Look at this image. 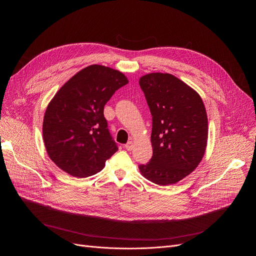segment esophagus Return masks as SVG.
Returning <instances> with one entry per match:
<instances>
[{
	"label": "esophagus",
	"mask_w": 256,
	"mask_h": 256,
	"mask_svg": "<svg viewBox=\"0 0 256 256\" xmlns=\"http://www.w3.org/2000/svg\"><path fill=\"white\" fill-rule=\"evenodd\" d=\"M124 148H126V150H128V151H132V148H134L132 142V140L124 144Z\"/></svg>",
	"instance_id": "obj_1"
}]
</instances>
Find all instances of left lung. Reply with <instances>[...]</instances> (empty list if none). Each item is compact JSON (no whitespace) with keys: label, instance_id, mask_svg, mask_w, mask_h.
Segmentation results:
<instances>
[{"label":"left lung","instance_id":"8db88e82","mask_svg":"<svg viewBox=\"0 0 256 256\" xmlns=\"http://www.w3.org/2000/svg\"><path fill=\"white\" fill-rule=\"evenodd\" d=\"M138 84L152 114L153 156L138 166L159 186L174 184L200 164L208 140V116L200 96L170 74L152 72Z\"/></svg>","mask_w":256,"mask_h":256}]
</instances>
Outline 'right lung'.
<instances>
[{
	"mask_svg": "<svg viewBox=\"0 0 256 256\" xmlns=\"http://www.w3.org/2000/svg\"><path fill=\"white\" fill-rule=\"evenodd\" d=\"M128 83L122 72L100 64L72 76L54 95L44 118L50 158L75 177H88L105 166L118 147L109 132L104 105Z\"/></svg>",
	"mask_w": 256,
	"mask_h": 256,
	"instance_id": "add662e5",
	"label": "right lung"
}]
</instances>
